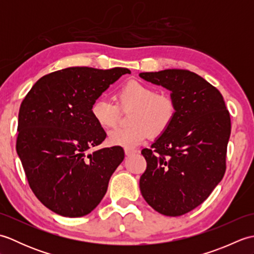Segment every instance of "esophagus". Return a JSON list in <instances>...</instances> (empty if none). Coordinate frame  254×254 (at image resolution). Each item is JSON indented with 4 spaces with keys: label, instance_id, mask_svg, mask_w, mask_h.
<instances>
[{
    "label": "esophagus",
    "instance_id": "esophagus-1",
    "mask_svg": "<svg viewBox=\"0 0 254 254\" xmlns=\"http://www.w3.org/2000/svg\"><path fill=\"white\" fill-rule=\"evenodd\" d=\"M124 152H126L127 156H133L137 153V149L135 148H126L124 149Z\"/></svg>",
    "mask_w": 254,
    "mask_h": 254
}]
</instances>
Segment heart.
<instances>
[{"label": "heart", "mask_w": 254, "mask_h": 254, "mask_svg": "<svg viewBox=\"0 0 254 254\" xmlns=\"http://www.w3.org/2000/svg\"><path fill=\"white\" fill-rule=\"evenodd\" d=\"M118 106L128 112L127 127H117L109 132L108 142L113 146L133 148L150 136L164 133L174 121L177 105L172 96L157 94L153 86L139 80H128L117 93ZM112 101L98 98L91 106V116L101 127H112L117 123L119 108Z\"/></svg>", "instance_id": "1"}]
</instances>
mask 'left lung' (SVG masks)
Segmentation results:
<instances>
[{"label": "left lung", "instance_id": "8db88e82", "mask_svg": "<svg viewBox=\"0 0 254 254\" xmlns=\"http://www.w3.org/2000/svg\"><path fill=\"white\" fill-rule=\"evenodd\" d=\"M171 91L177 105L170 127L142 155L143 197L166 216H181L201 205L226 171L230 116L219 90L188 69L139 73Z\"/></svg>", "mask_w": 254, "mask_h": 254}]
</instances>
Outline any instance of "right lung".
<instances>
[{
    "instance_id": "1",
    "label": "right lung",
    "mask_w": 254,
    "mask_h": 254,
    "mask_svg": "<svg viewBox=\"0 0 254 254\" xmlns=\"http://www.w3.org/2000/svg\"><path fill=\"white\" fill-rule=\"evenodd\" d=\"M130 69L67 67L42 76L19 108L16 150L37 198L61 216L82 217L105 196L124 159L121 146L88 154L106 138L91 106Z\"/></svg>"
}]
</instances>
